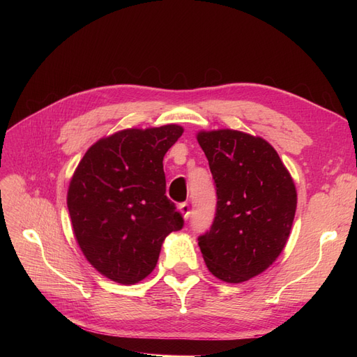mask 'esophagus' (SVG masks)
I'll return each instance as SVG.
<instances>
[{
    "mask_svg": "<svg viewBox=\"0 0 357 357\" xmlns=\"http://www.w3.org/2000/svg\"><path fill=\"white\" fill-rule=\"evenodd\" d=\"M178 210L180 213L183 214V218H185V220H188L190 218V205L188 202H183L178 205Z\"/></svg>",
    "mask_w": 357,
    "mask_h": 357,
    "instance_id": "obj_1",
    "label": "esophagus"
}]
</instances>
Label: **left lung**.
Masks as SVG:
<instances>
[{
	"label": "left lung",
	"instance_id": "8db88e82",
	"mask_svg": "<svg viewBox=\"0 0 357 357\" xmlns=\"http://www.w3.org/2000/svg\"><path fill=\"white\" fill-rule=\"evenodd\" d=\"M198 143L215 185V215L198 238L208 271L243 283L273 265L287 243L296 189L274 147L234 129L201 131Z\"/></svg>",
	"mask_w": 357,
	"mask_h": 357
}]
</instances>
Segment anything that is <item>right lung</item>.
Here are the masks:
<instances>
[{
	"instance_id": "obj_1",
	"label": "right lung",
	"mask_w": 357,
	"mask_h": 357,
	"mask_svg": "<svg viewBox=\"0 0 357 357\" xmlns=\"http://www.w3.org/2000/svg\"><path fill=\"white\" fill-rule=\"evenodd\" d=\"M181 134L178 125L123 129L91 146L74 171L67 195L74 236L89 264L116 283L142 282L165 236L183 228L162 164Z\"/></svg>"
}]
</instances>
